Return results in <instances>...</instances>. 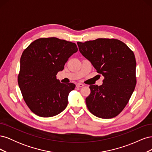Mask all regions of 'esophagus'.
I'll list each match as a JSON object with an SVG mask.
<instances>
[{"label":"esophagus","mask_w":152,"mask_h":152,"mask_svg":"<svg viewBox=\"0 0 152 152\" xmlns=\"http://www.w3.org/2000/svg\"><path fill=\"white\" fill-rule=\"evenodd\" d=\"M84 86V84H80V83H78V84H76V87H83Z\"/></svg>","instance_id":"obj_1"}]
</instances>
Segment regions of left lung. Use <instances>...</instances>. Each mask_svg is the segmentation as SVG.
Listing matches in <instances>:
<instances>
[{
  "label": "left lung",
  "instance_id": "left-lung-1",
  "mask_svg": "<svg viewBox=\"0 0 152 152\" xmlns=\"http://www.w3.org/2000/svg\"><path fill=\"white\" fill-rule=\"evenodd\" d=\"M80 53L104 76L102 86H90L86 98L87 107L94 115L112 118L120 113L130 99L136 84L134 54L122 41L97 39L78 42Z\"/></svg>",
  "mask_w": 152,
  "mask_h": 152
}]
</instances>
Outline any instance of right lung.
<instances>
[{
	"instance_id": "obj_1",
	"label": "right lung",
	"mask_w": 152,
	"mask_h": 152,
	"mask_svg": "<svg viewBox=\"0 0 152 152\" xmlns=\"http://www.w3.org/2000/svg\"><path fill=\"white\" fill-rule=\"evenodd\" d=\"M77 50L75 43L49 37L35 40L23 52L18 85L26 105L37 115L53 117L66 108L75 85L62 84L56 75Z\"/></svg>"
}]
</instances>
